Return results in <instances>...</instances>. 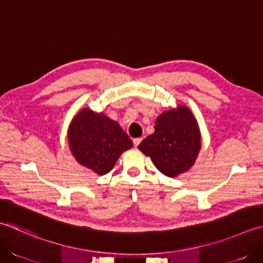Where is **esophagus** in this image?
Masks as SVG:
<instances>
[{"label":"esophagus","mask_w":263,"mask_h":263,"mask_svg":"<svg viewBox=\"0 0 263 263\" xmlns=\"http://www.w3.org/2000/svg\"><path fill=\"white\" fill-rule=\"evenodd\" d=\"M141 140H142L141 138H136V139H133V145H135V147H138V146H139V143L141 142Z\"/></svg>","instance_id":"obj_1"}]
</instances>
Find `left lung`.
<instances>
[{
	"mask_svg": "<svg viewBox=\"0 0 263 263\" xmlns=\"http://www.w3.org/2000/svg\"><path fill=\"white\" fill-rule=\"evenodd\" d=\"M154 127L155 132L143 139L139 149L167 177L186 172L200 149L198 125L192 112L180 106L158 116Z\"/></svg>",
	"mask_w": 263,
	"mask_h": 263,
	"instance_id": "left-lung-1",
	"label": "left lung"
}]
</instances>
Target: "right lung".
Instances as JSON below:
<instances>
[{
  "label": "right lung",
  "instance_id": "add662e5",
  "mask_svg": "<svg viewBox=\"0 0 263 263\" xmlns=\"http://www.w3.org/2000/svg\"><path fill=\"white\" fill-rule=\"evenodd\" d=\"M68 142L76 161L100 176L109 172L122 153L133 146L118 123L90 109L81 110L71 121Z\"/></svg>",
  "mask_w": 263,
  "mask_h": 263
}]
</instances>
